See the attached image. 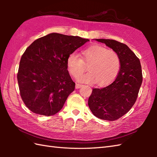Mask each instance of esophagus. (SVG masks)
Instances as JSON below:
<instances>
[{
  "label": "esophagus",
  "instance_id": "obj_1",
  "mask_svg": "<svg viewBox=\"0 0 157 157\" xmlns=\"http://www.w3.org/2000/svg\"><path fill=\"white\" fill-rule=\"evenodd\" d=\"M82 86V84H75V88L76 89H78L79 88H81Z\"/></svg>",
  "mask_w": 157,
  "mask_h": 157
}]
</instances>
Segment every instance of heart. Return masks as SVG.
<instances>
[{"label": "heart", "mask_w": 157, "mask_h": 157, "mask_svg": "<svg viewBox=\"0 0 157 157\" xmlns=\"http://www.w3.org/2000/svg\"><path fill=\"white\" fill-rule=\"evenodd\" d=\"M88 64V65L87 64ZM67 67L73 78H78L88 65L89 71L79 76L78 81L96 83L103 86L109 84L117 75L120 69V59L117 53L99 44H93L82 52V59L76 52L67 58Z\"/></svg>", "instance_id": "heart-1"}]
</instances>
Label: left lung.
Instances as JSON below:
<instances>
[{"label": "left lung", "mask_w": 157, "mask_h": 157, "mask_svg": "<svg viewBox=\"0 0 157 157\" xmlns=\"http://www.w3.org/2000/svg\"><path fill=\"white\" fill-rule=\"evenodd\" d=\"M117 53L120 70L111 84L93 88L88 106L96 117L115 121L126 114L136 101L142 82L140 61L125 44L110 39H96Z\"/></svg>", "instance_id": "left-lung-1"}]
</instances>
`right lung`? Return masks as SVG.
<instances>
[{
    "mask_svg": "<svg viewBox=\"0 0 157 157\" xmlns=\"http://www.w3.org/2000/svg\"><path fill=\"white\" fill-rule=\"evenodd\" d=\"M88 39L52 33L33 42L20 60L17 82L22 101L33 113L54 115L61 110L75 84L67 58Z\"/></svg>",
    "mask_w": 157,
    "mask_h": 157,
    "instance_id": "add662e5",
    "label": "right lung"
}]
</instances>
